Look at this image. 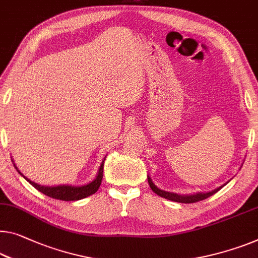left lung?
<instances>
[{
  "instance_id": "8db88e82",
  "label": "left lung",
  "mask_w": 258,
  "mask_h": 258,
  "mask_svg": "<svg viewBox=\"0 0 258 258\" xmlns=\"http://www.w3.org/2000/svg\"><path fill=\"white\" fill-rule=\"evenodd\" d=\"M148 177V183H149V186H151V189L155 192L157 196H160V197L162 198H166L168 201H171V202H177V203H184V204H191V203H196V202H199V201H204V199L211 197V196L217 194V192L221 189V187H224L226 184H222L221 186L217 187V189H214L212 191H209V192H197V194H194V195H178V194H174V192H168V191H163L157 187L155 184L153 183L152 178L149 177V175L147 176Z\"/></svg>"
}]
</instances>
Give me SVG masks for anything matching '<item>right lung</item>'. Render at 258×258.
Wrapping results in <instances>:
<instances>
[{
  "instance_id": "obj_1",
  "label": "right lung",
  "mask_w": 258,
  "mask_h": 258,
  "mask_svg": "<svg viewBox=\"0 0 258 258\" xmlns=\"http://www.w3.org/2000/svg\"><path fill=\"white\" fill-rule=\"evenodd\" d=\"M105 157L103 159L101 166H99V169H98L97 175H96L95 179L91 180V182H89V183L84 184V185H80V186L66 185V184H64V185H54V186L40 185V184L34 183L31 179H29L28 177H25V176L18 170V168L16 167V164L15 163H14V166H15V168H16V170L18 171V174L23 176V177L28 180L31 185L36 187V189L38 191H40L41 194L48 196V197H51V198L60 199V201L72 202V201H80V199L89 197V196L94 195L95 192L98 190V187L102 183V178H103V169H104ZM13 162H14V160H13Z\"/></svg>"
}]
</instances>
